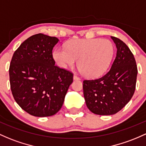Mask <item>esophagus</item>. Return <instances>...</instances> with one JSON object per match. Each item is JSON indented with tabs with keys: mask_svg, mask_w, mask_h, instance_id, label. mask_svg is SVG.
Listing matches in <instances>:
<instances>
[{
	"mask_svg": "<svg viewBox=\"0 0 146 146\" xmlns=\"http://www.w3.org/2000/svg\"><path fill=\"white\" fill-rule=\"evenodd\" d=\"M73 80H80V78H78L76 74H74V76H73Z\"/></svg>",
	"mask_w": 146,
	"mask_h": 146,
	"instance_id": "1",
	"label": "esophagus"
}]
</instances>
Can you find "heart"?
<instances>
[{
	"mask_svg": "<svg viewBox=\"0 0 146 146\" xmlns=\"http://www.w3.org/2000/svg\"><path fill=\"white\" fill-rule=\"evenodd\" d=\"M114 53L113 44L108 39H80L68 41L65 48H57L52 57L59 66L66 68L78 65L83 76L96 78L110 66Z\"/></svg>",
	"mask_w": 146,
	"mask_h": 146,
	"instance_id": "heart-1",
	"label": "heart"
}]
</instances>
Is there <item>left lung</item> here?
Wrapping results in <instances>:
<instances>
[{"label": "left lung", "mask_w": 146, "mask_h": 146, "mask_svg": "<svg viewBox=\"0 0 146 146\" xmlns=\"http://www.w3.org/2000/svg\"><path fill=\"white\" fill-rule=\"evenodd\" d=\"M117 48L111 68L103 76L83 81L86 105L98 115H112L125 106L134 95L138 73L132 52L121 39L111 36Z\"/></svg>", "instance_id": "left-lung-1"}]
</instances>
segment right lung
<instances>
[{
  "label": "right lung",
  "instance_id": "right-lung-1",
  "mask_svg": "<svg viewBox=\"0 0 146 146\" xmlns=\"http://www.w3.org/2000/svg\"><path fill=\"white\" fill-rule=\"evenodd\" d=\"M59 39L36 34L14 52L9 66L10 88L17 104L37 117L55 114L73 82L71 72L55 65L52 49Z\"/></svg>",
  "mask_w": 146,
  "mask_h": 146
}]
</instances>
